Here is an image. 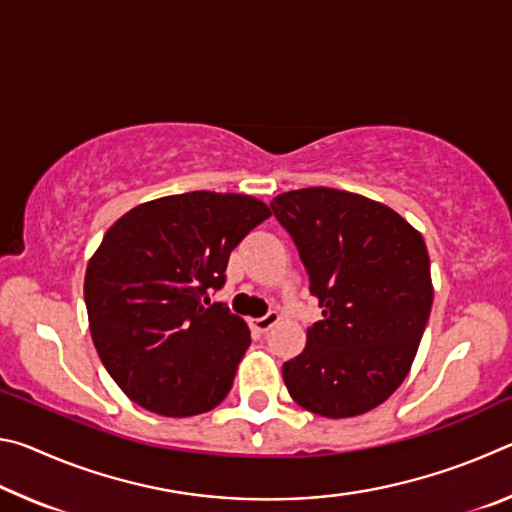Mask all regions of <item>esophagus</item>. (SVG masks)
I'll return each instance as SVG.
<instances>
[{"mask_svg": "<svg viewBox=\"0 0 512 512\" xmlns=\"http://www.w3.org/2000/svg\"><path fill=\"white\" fill-rule=\"evenodd\" d=\"M277 320H280V314H277V311H268L266 316L250 320V327H253L257 334H266L268 329H271L277 323Z\"/></svg>", "mask_w": 512, "mask_h": 512, "instance_id": "obj_1", "label": "esophagus"}]
</instances>
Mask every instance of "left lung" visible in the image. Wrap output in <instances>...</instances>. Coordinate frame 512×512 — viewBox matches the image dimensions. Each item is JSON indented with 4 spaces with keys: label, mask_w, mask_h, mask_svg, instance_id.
Listing matches in <instances>:
<instances>
[{
    "label": "left lung",
    "mask_w": 512,
    "mask_h": 512,
    "mask_svg": "<svg viewBox=\"0 0 512 512\" xmlns=\"http://www.w3.org/2000/svg\"><path fill=\"white\" fill-rule=\"evenodd\" d=\"M271 210L289 232L323 320L282 366L302 409L352 418L388 400L418 352L433 302L424 239L391 207L332 187L296 189Z\"/></svg>",
    "instance_id": "8db88e82"
}]
</instances>
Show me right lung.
<instances>
[{"label": "right lung", "instance_id": "obj_1", "mask_svg": "<svg viewBox=\"0 0 512 512\" xmlns=\"http://www.w3.org/2000/svg\"><path fill=\"white\" fill-rule=\"evenodd\" d=\"M268 216L253 196L189 192L137 205L106 232L85 273V307L103 366L135 404L187 418L230 393L250 329L207 296Z\"/></svg>", "mask_w": 512, "mask_h": 512}]
</instances>
